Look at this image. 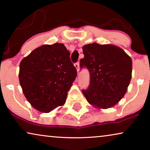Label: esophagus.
Listing matches in <instances>:
<instances>
[{
	"mask_svg": "<svg viewBox=\"0 0 150 150\" xmlns=\"http://www.w3.org/2000/svg\"><path fill=\"white\" fill-rule=\"evenodd\" d=\"M74 65H75L76 68V69H77V71H78V72H79V67H80L79 63V62L76 63H75V64H74Z\"/></svg>",
	"mask_w": 150,
	"mask_h": 150,
	"instance_id": "34e87169",
	"label": "esophagus"
}]
</instances>
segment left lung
Returning <instances> with one entry per match:
<instances>
[{
    "label": "left lung",
    "mask_w": 150,
    "mask_h": 150,
    "mask_svg": "<svg viewBox=\"0 0 150 150\" xmlns=\"http://www.w3.org/2000/svg\"><path fill=\"white\" fill-rule=\"evenodd\" d=\"M82 69L87 68L90 82L83 93L89 104L102 108L113 106L124 97L132 77V60L119 47L97 43L83 46Z\"/></svg>",
    "instance_id": "1"
}]
</instances>
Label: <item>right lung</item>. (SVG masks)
<instances>
[{
	"label": "right lung",
	"mask_w": 150,
	"mask_h": 150,
	"mask_svg": "<svg viewBox=\"0 0 150 150\" xmlns=\"http://www.w3.org/2000/svg\"><path fill=\"white\" fill-rule=\"evenodd\" d=\"M76 71L64 45H44L20 62V83L32 106L49 112L65 104Z\"/></svg>",
	"instance_id": "obj_1"
}]
</instances>
